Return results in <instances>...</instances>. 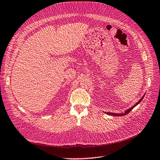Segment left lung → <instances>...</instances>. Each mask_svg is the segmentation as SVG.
<instances>
[{
	"mask_svg": "<svg viewBox=\"0 0 160 160\" xmlns=\"http://www.w3.org/2000/svg\"><path fill=\"white\" fill-rule=\"evenodd\" d=\"M143 97H144V96H143V97L140 100H139L137 103H136V104L134 105V106H133L132 108H129V109L128 110H127L124 113H122V114H115V113H111V112H106V114H109V115H111V116H125V115H126V114H128V113L129 112H130L132 109H133V108H134V107L135 106H136L138 104H140V103L141 102V101L142 100V99L143 98Z\"/></svg>",
	"mask_w": 160,
	"mask_h": 160,
	"instance_id": "left-lung-1",
	"label": "left lung"
}]
</instances>
